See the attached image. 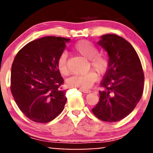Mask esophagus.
Instances as JSON below:
<instances>
[{"mask_svg": "<svg viewBox=\"0 0 153 153\" xmlns=\"http://www.w3.org/2000/svg\"><path fill=\"white\" fill-rule=\"evenodd\" d=\"M81 90L83 93H86V94H87V93L91 92V90H87V89H81Z\"/></svg>", "mask_w": 153, "mask_h": 153, "instance_id": "34e87169", "label": "esophagus"}]
</instances>
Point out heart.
I'll list each match as a JSON object with an SVG mask.
<instances>
[{
  "mask_svg": "<svg viewBox=\"0 0 153 153\" xmlns=\"http://www.w3.org/2000/svg\"><path fill=\"white\" fill-rule=\"evenodd\" d=\"M74 51L79 55L89 60V64L100 75L105 73L109 67V59L105 53H98L97 48L91 42L81 40L75 45ZM57 68L62 75H67L68 68L67 64V56L62 54L57 61ZM98 78L97 73L94 70L83 75H75L67 80V83L71 87L87 89L91 88Z\"/></svg>",
  "mask_w": 153,
  "mask_h": 153,
  "instance_id": "obj_1",
  "label": "heart"
}]
</instances>
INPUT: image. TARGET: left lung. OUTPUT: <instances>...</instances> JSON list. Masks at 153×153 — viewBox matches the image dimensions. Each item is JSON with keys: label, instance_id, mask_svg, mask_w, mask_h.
<instances>
[{"label": "left lung", "instance_id": "8db88e82", "mask_svg": "<svg viewBox=\"0 0 153 153\" xmlns=\"http://www.w3.org/2000/svg\"><path fill=\"white\" fill-rule=\"evenodd\" d=\"M97 43L108 54L109 67L100 83L104 89L91 111L102 121L115 123L129 115L140 100L144 72L137 53L124 38L105 34Z\"/></svg>", "mask_w": 153, "mask_h": 153}]
</instances>
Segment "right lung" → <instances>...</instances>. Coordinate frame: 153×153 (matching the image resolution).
<instances>
[{
  "label": "right lung",
  "instance_id": "1",
  "mask_svg": "<svg viewBox=\"0 0 153 153\" xmlns=\"http://www.w3.org/2000/svg\"><path fill=\"white\" fill-rule=\"evenodd\" d=\"M70 39L45 36L30 42L16 55L11 72V91L24 115L47 123L64 110L65 90L57 61Z\"/></svg>",
  "mask_w": 153,
  "mask_h": 153
}]
</instances>
